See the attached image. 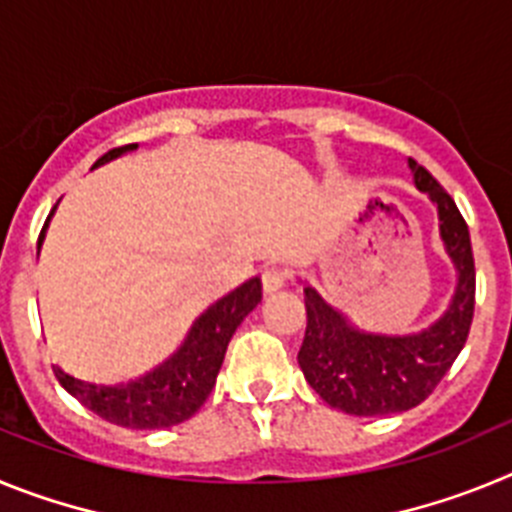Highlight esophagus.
I'll use <instances>...</instances> for the list:
<instances>
[{
  "label": "esophagus",
  "instance_id": "34e87169",
  "mask_svg": "<svg viewBox=\"0 0 512 512\" xmlns=\"http://www.w3.org/2000/svg\"><path fill=\"white\" fill-rule=\"evenodd\" d=\"M287 279V271L282 266H266L264 274H261V284H264V292H277L279 287Z\"/></svg>",
  "mask_w": 512,
  "mask_h": 512
}]
</instances>
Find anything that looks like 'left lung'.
<instances>
[{
  "label": "left lung",
  "instance_id": "obj_1",
  "mask_svg": "<svg viewBox=\"0 0 512 512\" xmlns=\"http://www.w3.org/2000/svg\"><path fill=\"white\" fill-rule=\"evenodd\" d=\"M410 169L415 187L438 205L441 238L459 271L456 295L431 328L384 336L346 323L341 312L305 284L307 328L297 361L312 390L343 413L390 415L420 405L449 372L472 328L477 274L467 220L451 194L413 158Z\"/></svg>",
  "mask_w": 512,
  "mask_h": 512
}]
</instances>
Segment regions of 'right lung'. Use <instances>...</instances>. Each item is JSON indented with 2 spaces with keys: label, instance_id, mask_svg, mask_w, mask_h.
<instances>
[{
  "label": "right lung",
  "instance_id": "obj_1",
  "mask_svg": "<svg viewBox=\"0 0 512 512\" xmlns=\"http://www.w3.org/2000/svg\"><path fill=\"white\" fill-rule=\"evenodd\" d=\"M133 148L135 143L112 148L102 158H97L94 166L117 158L125 151H133ZM51 215H48V220H51ZM48 220L40 230L38 246L43 243ZM259 302L261 279L253 277L238 289H233L230 295H225L223 300L207 307L189 330L184 346L169 361L156 366L146 377L133 379V382L94 384L87 379L71 377V374L63 372L61 366H53V374L84 408L97 413L99 418L110 420V423L122 425V428L153 431V428H169V425L184 423L210 397L217 372L223 366L225 348H228L235 328Z\"/></svg>",
  "mask_w": 512,
  "mask_h": 512
}]
</instances>
